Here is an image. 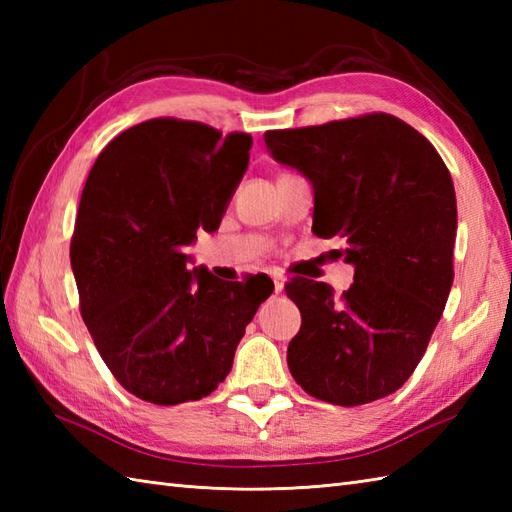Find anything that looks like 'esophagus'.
Returning a JSON list of instances; mask_svg holds the SVG:
<instances>
[{
    "label": "esophagus",
    "instance_id": "obj_1",
    "mask_svg": "<svg viewBox=\"0 0 512 512\" xmlns=\"http://www.w3.org/2000/svg\"><path fill=\"white\" fill-rule=\"evenodd\" d=\"M273 281H275V292H281V290H284V284H286V279H284V277L275 275V277H273Z\"/></svg>",
    "mask_w": 512,
    "mask_h": 512
}]
</instances>
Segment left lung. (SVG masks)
Here are the masks:
<instances>
[{
	"label": "left lung",
	"instance_id": "obj_1",
	"mask_svg": "<svg viewBox=\"0 0 512 512\" xmlns=\"http://www.w3.org/2000/svg\"><path fill=\"white\" fill-rule=\"evenodd\" d=\"M264 143L312 182V233L343 237L345 262L356 266L341 299L312 279L286 286L301 310L292 378L339 407L394 394L427 352L453 284L458 204L447 165L385 112L270 129Z\"/></svg>",
	"mask_w": 512,
	"mask_h": 512
}]
</instances>
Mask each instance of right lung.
I'll list each match as a JSON object with an SVG mask.
<instances>
[{"label": "right lung", "instance_id": "add662e5", "mask_svg": "<svg viewBox=\"0 0 512 512\" xmlns=\"http://www.w3.org/2000/svg\"><path fill=\"white\" fill-rule=\"evenodd\" d=\"M253 138L182 118L125 129L85 182L70 264L81 317L114 378L154 405L200 400L233 367L273 281L187 268L195 231H215Z\"/></svg>", "mask_w": 512, "mask_h": 512}]
</instances>
